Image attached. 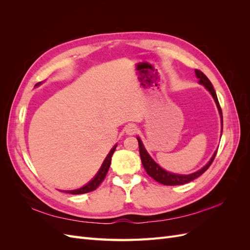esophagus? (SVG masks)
Returning <instances> with one entry per match:
<instances>
[{
    "mask_svg": "<svg viewBox=\"0 0 250 250\" xmlns=\"http://www.w3.org/2000/svg\"><path fill=\"white\" fill-rule=\"evenodd\" d=\"M138 132V127L131 124V125H128L127 128H126V133L129 134V135H132V134H135Z\"/></svg>",
    "mask_w": 250,
    "mask_h": 250,
    "instance_id": "esophagus-1",
    "label": "esophagus"
}]
</instances>
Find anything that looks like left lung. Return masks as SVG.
<instances>
[{
    "label": "left lung",
    "instance_id": "obj_1",
    "mask_svg": "<svg viewBox=\"0 0 250 250\" xmlns=\"http://www.w3.org/2000/svg\"><path fill=\"white\" fill-rule=\"evenodd\" d=\"M195 74H196V77H197L199 79V83L202 85L206 86V88L208 90V92L210 93V95L213 96L214 100L217 104V107H218V110H219V113H220V117H221V125H222V128H223V118H222V110H221V107H220V104H219V101H218V98H217V95H216V92L215 89L213 87V84H211L210 81L208 80V78L204 75L201 71L199 70H195ZM138 142H139V147H140V155H141V160H142V164L144 166V168H145L146 172L149 176L152 177L155 181H157V183H160L162 185H165V186H179V185H185V184H188L190 183V181L194 180L195 178L199 177L201 174H203L204 172H206L209 166L211 165V163H213L214 158L217 154V151L214 153V155L211 156L210 161L204 166V167L200 170H198L197 172H194L192 174H188V175H180V174H174V173H171V172H168L164 170L163 168H161L160 166H158L152 158H151V156L148 154V152L146 151L145 147H144L143 143L141 141L140 138H138Z\"/></svg>",
    "mask_w": 250,
    "mask_h": 250
}]
</instances>
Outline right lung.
Listing matches in <instances>:
<instances>
[{"label":"right lung","instance_id":"1","mask_svg":"<svg viewBox=\"0 0 250 250\" xmlns=\"http://www.w3.org/2000/svg\"><path fill=\"white\" fill-rule=\"evenodd\" d=\"M41 84V83H37L36 85ZM117 148V145H115L112 147V149L109 151V153L107 154L106 158H105L100 170L98 171V173L96 174V176L89 181V183L87 185H85L84 187H82L80 188H77V190H73V191H62L64 193H70V194H73V195H77V194H85V193H88V192H92L94 190H96V188L100 186V184L102 183V181L104 180L105 176H106V174L108 172V169H109V166H110V163H111V156L113 154V152H115V150Z\"/></svg>","mask_w":250,"mask_h":250}]
</instances>
